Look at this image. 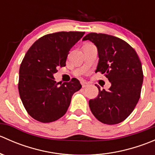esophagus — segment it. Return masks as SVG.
Instances as JSON below:
<instances>
[{"instance_id": "1", "label": "esophagus", "mask_w": 155, "mask_h": 155, "mask_svg": "<svg viewBox=\"0 0 155 155\" xmlns=\"http://www.w3.org/2000/svg\"><path fill=\"white\" fill-rule=\"evenodd\" d=\"M81 84H82V87H86L89 85V84L85 82V81H81Z\"/></svg>"}]
</instances>
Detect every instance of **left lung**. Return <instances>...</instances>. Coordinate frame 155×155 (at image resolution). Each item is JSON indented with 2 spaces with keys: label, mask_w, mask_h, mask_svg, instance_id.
Listing matches in <instances>:
<instances>
[{
  "label": "left lung",
  "mask_w": 155,
  "mask_h": 155,
  "mask_svg": "<svg viewBox=\"0 0 155 155\" xmlns=\"http://www.w3.org/2000/svg\"><path fill=\"white\" fill-rule=\"evenodd\" d=\"M87 40L97 48L95 73L101 72L111 82L108 91L97 85L99 94L89 101V107L101 122L118 124L130 115L140 100L143 82L141 61L133 47L118 37L90 33L82 39Z\"/></svg>",
  "instance_id": "obj_1"
}]
</instances>
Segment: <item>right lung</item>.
Masks as SVG:
<instances>
[{
	"mask_svg": "<svg viewBox=\"0 0 155 155\" xmlns=\"http://www.w3.org/2000/svg\"><path fill=\"white\" fill-rule=\"evenodd\" d=\"M85 34L61 31L40 37L26 52L19 68L18 92L28 113L37 121L49 123L61 118L72 96L82 87L78 79L61 85L53 74L65 67L70 48Z\"/></svg>",
	"mask_w": 155,
	"mask_h": 155,
	"instance_id": "1",
	"label": "right lung"
}]
</instances>
